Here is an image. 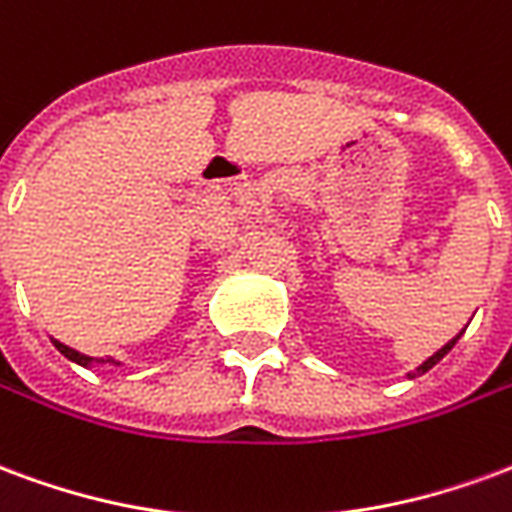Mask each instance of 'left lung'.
Instances as JSON below:
<instances>
[{
  "label": "left lung",
  "mask_w": 512,
  "mask_h": 512,
  "mask_svg": "<svg viewBox=\"0 0 512 512\" xmlns=\"http://www.w3.org/2000/svg\"><path fill=\"white\" fill-rule=\"evenodd\" d=\"M463 332H466V329H461V334H463ZM461 334H455V337H452L450 343L441 345L439 351H436V354H433V356H428V359H425V362H422V365H419L417 370H414V373H408V378L422 376V373H428V370H430V367H433V365H439L441 359H444V356H447V354H450V351H452V345H455V343H458V340H461Z\"/></svg>",
  "instance_id": "left-lung-1"
}]
</instances>
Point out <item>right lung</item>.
Listing matches in <instances>:
<instances>
[{"label": "right lung", "mask_w": 512, "mask_h": 512, "mask_svg": "<svg viewBox=\"0 0 512 512\" xmlns=\"http://www.w3.org/2000/svg\"><path fill=\"white\" fill-rule=\"evenodd\" d=\"M51 343H54V348L60 351L65 359H71V362H76V365H82V367H95V365H112V367H123V362H117V359H93V356H87V354H79V351H73L71 345H65L60 343V340H54L51 337Z\"/></svg>", "instance_id": "right-lung-1"}]
</instances>
